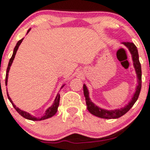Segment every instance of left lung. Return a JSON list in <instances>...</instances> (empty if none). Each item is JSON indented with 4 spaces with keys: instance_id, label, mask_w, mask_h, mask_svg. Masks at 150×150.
Masks as SVG:
<instances>
[{
    "instance_id": "obj_1",
    "label": "left lung",
    "mask_w": 150,
    "mask_h": 150,
    "mask_svg": "<svg viewBox=\"0 0 150 150\" xmlns=\"http://www.w3.org/2000/svg\"><path fill=\"white\" fill-rule=\"evenodd\" d=\"M125 47H127L130 51V54L132 56V63H133V67L135 68L136 75H137V86L136 87L135 92L130 99L128 104H125L123 107L120 108H116V109L113 110H107L104 108H101L97 106L95 104L92 102V100L89 98V93L87 89V86L85 84L83 85V92L84 95H85L86 104L88 111L94 116L99 117L101 118H106V119H114V118H118L121 117L122 116L125 114L132 107L134 104L137 100L141 90V86H142V70H141V65L139 61V55L138 51H137V47L133 43L131 42H123Z\"/></svg>"
}]
</instances>
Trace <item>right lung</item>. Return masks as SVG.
Segmentation results:
<instances>
[{
	"mask_svg": "<svg viewBox=\"0 0 150 150\" xmlns=\"http://www.w3.org/2000/svg\"><path fill=\"white\" fill-rule=\"evenodd\" d=\"M31 30V29H29L28 31H27V34L30 32V31ZM24 38H22V39H20V41H18V43H17L16 46H15V49H14V51H13V55H12V57L10 59V61H9V63H8V68H7V70H6V85H8V73H9V70L10 69V66L12 65V63H13V60H14L15 58V54H16L17 53V51H18L19 46H20V44H21V43L22 41H23ZM65 85L63 84V85L61 86V89L63 88V87H64ZM7 95H8V99H9L10 102H11V104H13V107L15 108V109L19 113V114H20L22 117H24V118H26V119H28V120H44V119H47V118H51V117H52L54 116L55 114H56V112H57L58 111V106H59V101H60V94L59 93H58L57 95H56V98H55V100L53 101V103L51 105V106H49V108H47V109L45 111V113H44V115L43 116L41 117V118H37V117L35 116H33L32 115H31L30 113H27L25 111H22V110L20 109V108H19L18 107H17L14 104V103L13 102V101H12V99H10L9 94H8V89H7Z\"/></svg>",
	"mask_w": 150,
	"mask_h": 150,
	"instance_id": "add662e5",
	"label": "right lung"
}]
</instances>
